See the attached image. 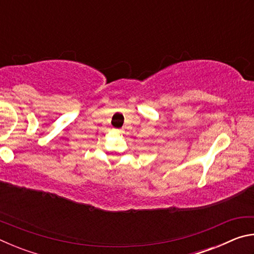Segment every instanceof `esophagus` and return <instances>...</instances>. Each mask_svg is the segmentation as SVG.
Masks as SVG:
<instances>
[{
    "instance_id": "obj_1",
    "label": "esophagus",
    "mask_w": 254,
    "mask_h": 254,
    "mask_svg": "<svg viewBox=\"0 0 254 254\" xmlns=\"http://www.w3.org/2000/svg\"><path fill=\"white\" fill-rule=\"evenodd\" d=\"M117 131H118V133H122L123 132L122 130H117Z\"/></svg>"
}]
</instances>
